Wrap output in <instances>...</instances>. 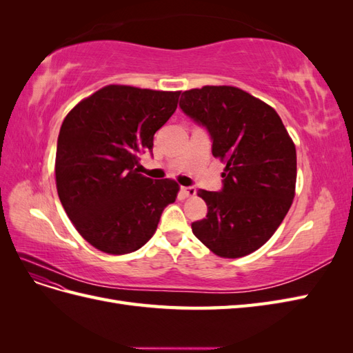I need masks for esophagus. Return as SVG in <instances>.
I'll return each instance as SVG.
<instances>
[{
	"label": "esophagus",
	"mask_w": 353,
	"mask_h": 353,
	"mask_svg": "<svg viewBox=\"0 0 353 353\" xmlns=\"http://www.w3.org/2000/svg\"><path fill=\"white\" fill-rule=\"evenodd\" d=\"M181 193H183L185 197H194L196 188L194 187H181Z\"/></svg>",
	"instance_id": "esophagus-1"
}]
</instances>
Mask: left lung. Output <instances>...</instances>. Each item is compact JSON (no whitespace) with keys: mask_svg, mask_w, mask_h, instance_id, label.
<instances>
[{"mask_svg":"<svg viewBox=\"0 0 353 353\" xmlns=\"http://www.w3.org/2000/svg\"><path fill=\"white\" fill-rule=\"evenodd\" d=\"M179 108L208 128L212 154L223 168V188L199 190L208 215L194 236L221 258L250 254L268 241L296 191V147L270 104L230 85L184 91Z\"/></svg>","mask_w":353,"mask_h":353,"instance_id":"obj_1","label":"left lung"}]
</instances>
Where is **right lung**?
Masks as SVG:
<instances>
[{
  "instance_id": "1",
  "label": "right lung",
  "mask_w": 353,
  "mask_h": 353,
  "mask_svg": "<svg viewBox=\"0 0 353 353\" xmlns=\"http://www.w3.org/2000/svg\"><path fill=\"white\" fill-rule=\"evenodd\" d=\"M181 91L105 85L79 101L61 123L56 185L73 227L109 254L135 252L153 237L174 203V179L138 174L140 157L178 105Z\"/></svg>"
}]
</instances>
